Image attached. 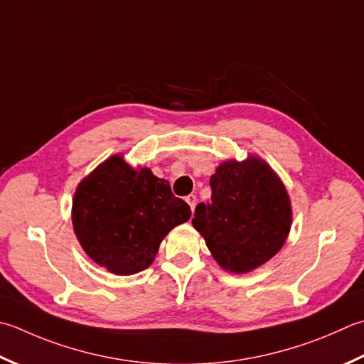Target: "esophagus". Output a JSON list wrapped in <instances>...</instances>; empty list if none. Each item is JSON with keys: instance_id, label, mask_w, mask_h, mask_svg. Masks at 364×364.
Returning a JSON list of instances; mask_svg holds the SVG:
<instances>
[{"instance_id": "1", "label": "esophagus", "mask_w": 364, "mask_h": 364, "mask_svg": "<svg viewBox=\"0 0 364 364\" xmlns=\"http://www.w3.org/2000/svg\"><path fill=\"white\" fill-rule=\"evenodd\" d=\"M186 202H188V205L191 206V211L194 213V210H196V203H197V197H196L194 194H189V196L186 197Z\"/></svg>"}]
</instances>
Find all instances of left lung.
<instances>
[{"label": "left lung", "instance_id": "1", "mask_svg": "<svg viewBox=\"0 0 364 364\" xmlns=\"http://www.w3.org/2000/svg\"><path fill=\"white\" fill-rule=\"evenodd\" d=\"M211 203H198L192 225L213 259L229 273L245 274L281 251L291 227V202L269 164L249 154L227 159L210 178Z\"/></svg>", "mask_w": 364, "mask_h": 364}]
</instances>
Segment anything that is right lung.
<instances>
[{"mask_svg":"<svg viewBox=\"0 0 364 364\" xmlns=\"http://www.w3.org/2000/svg\"><path fill=\"white\" fill-rule=\"evenodd\" d=\"M73 227L88 257L119 276L144 272L162 240L191 218L189 205L148 167L113 154L78 183Z\"/></svg>","mask_w":364,"mask_h":364,"instance_id":"obj_1","label":"right lung"}]
</instances>
